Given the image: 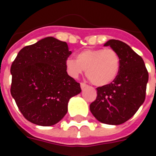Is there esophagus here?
Returning a JSON list of instances; mask_svg holds the SVG:
<instances>
[{
  "label": "esophagus",
  "instance_id": "esophagus-1",
  "mask_svg": "<svg viewBox=\"0 0 156 156\" xmlns=\"http://www.w3.org/2000/svg\"><path fill=\"white\" fill-rule=\"evenodd\" d=\"M80 86H81V88H82V90H84L85 88H87L88 87V86L87 85V84H85V83H81Z\"/></svg>",
  "mask_w": 156,
  "mask_h": 156
}]
</instances>
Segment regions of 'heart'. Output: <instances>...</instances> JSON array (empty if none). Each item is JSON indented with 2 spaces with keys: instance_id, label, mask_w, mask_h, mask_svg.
Listing matches in <instances>:
<instances>
[{
  "instance_id": "b5f03b06",
  "label": "heart",
  "mask_w": 156,
  "mask_h": 156,
  "mask_svg": "<svg viewBox=\"0 0 156 156\" xmlns=\"http://www.w3.org/2000/svg\"><path fill=\"white\" fill-rule=\"evenodd\" d=\"M121 57L112 48L85 49L76 55V60L69 57L66 68L70 77L78 78L86 69L87 78L97 87L111 84L121 69Z\"/></svg>"
}]
</instances>
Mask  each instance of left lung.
I'll list each match as a JSON object with an SVG mask.
<instances>
[{
	"label": "left lung",
	"mask_w": 156,
	"mask_h": 156,
	"mask_svg": "<svg viewBox=\"0 0 156 156\" xmlns=\"http://www.w3.org/2000/svg\"><path fill=\"white\" fill-rule=\"evenodd\" d=\"M104 46L118 52L121 69L111 84L96 88L97 97L90 110L100 122L118 126L130 119L144 102L148 72L143 58L126 43L110 40Z\"/></svg>",
	"instance_id": "obj_1"
}]
</instances>
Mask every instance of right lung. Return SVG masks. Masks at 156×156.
Instances as JSON below:
<instances>
[{
	"mask_svg": "<svg viewBox=\"0 0 156 156\" xmlns=\"http://www.w3.org/2000/svg\"><path fill=\"white\" fill-rule=\"evenodd\" d=\"M71 53L66 42L46 37L22 48L12 63L11 95L31 123H58L68 112L69 100L82 91L66 71Z\"/></svg>",
	"mask_w": 156,
	"mask_h": 156,
	"instance_id": "obj_1",
	"label": "right lung"
}]
</instances>
